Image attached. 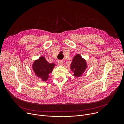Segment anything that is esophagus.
<instances>
[{"instance_id":"obj_1","label":"esophagus","mask_w":124,"mask_h":124,"mask_svg":"<svg viewBox=\"0 0 124 124\" xmlns=\"http://www.w3.org/2000/svg\"><path fill=\"white\" fill-rule=\"evenodd\" d=\"M58 64L60 65V66H63V64H64V62L62 60H59L58 61Z\"/></svg>"}]
</instances>
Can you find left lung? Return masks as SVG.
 <instances>
[{"label": "left lung", "mask_w": 124, "mask_h": 124, "mask_svg": "<svg viewBox=\"0 0 124 124\" xmlns=\"http://www.w3.org/2000/svg\"><path fill=\"white\" fill-rule=\"evenodd\" d=\"M87 67L85 59L83 58L79 54H77L73 59L70 65V69L73 73V76L78 78L82 76Z\"/></svg>", "instance_id": "8db88e82"}]
</instances>
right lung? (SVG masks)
I'll list each match as a JSON object with an SVG mask.
<instances>
[{
    "label": "right lung",
    "instance_id": "obj_1",
    "mask_svg": "<svg viewBox=\"0 0 124 124\" xmlns=\"http://www.w3.org/2000/svg\"><path fill=\"white\" fill-rule=\"evenodd\" d=\"M55 66L54 63H48L45 57L42 56L38 59L34 61L32 67L36 76L42 81H46L49 77V74L52 73Z\"/></svg>",
    "mask_w": 124,
    "mask_h": 124
}]
</instances>
